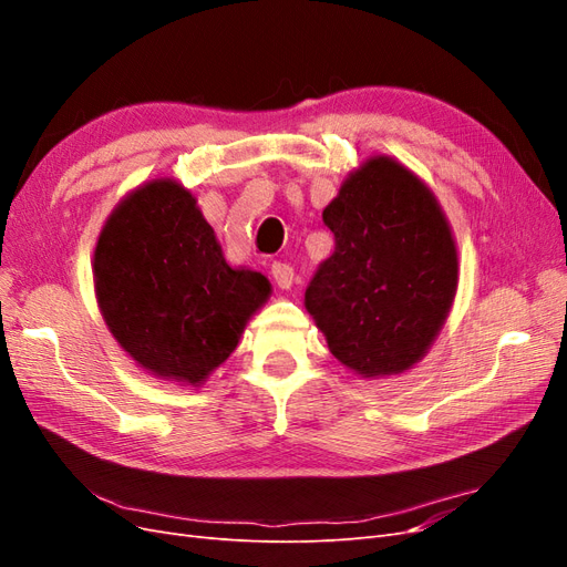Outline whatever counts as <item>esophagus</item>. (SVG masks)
Returning <instances> with one entry per match:
<instances>
[{
  "mask_svg": "<svg viewBox=\"0 0 567 567\" xmlns=\"http://www.w3.org/2000/svg\"><path fill=\"white\" fill-rule=\"evenodd\" d=\"M271 277L274 281H277L279 288H290V284H293V267H290L288 262H274L271 265Z\"/></svg>",
  "mask_w": 567,
  "mask_h": 567,
  "instance_id": "obj_1",
  "label": "esophagus"
}]
</instances>
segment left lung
I'll use <instances>...</instances> for the list:
<instances>
[{"label":"left lung","instance_id":"8db88e82","mask_svg":"<svg viewBox=\"0 0 567 567\" xmlns=\"http://www.w3.org/2000/svg\"><path fill=\"white\" fill-rule=\"evenodd\" d=\"M331 257L305 307L338 362L362 375L414 367L456 293V246L435 196L390 158H371L326 205Z\"/></svg>","mask_w":567,"mask_h":567}]
</instances>
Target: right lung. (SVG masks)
<instances>
[{
  "label": "right lung",
  "instance_id": "right-lung-1",
  "mask_svg": "<svg viewBox=\"0 0 567 567\" xmlns=\"http://www.w3.org/2000/svg\"><path fill=\"white\" fill-rule=\"evenodd\" d=\"M99 307L144 369L198 385L236 350L269 281L231 269L194 196L156 179L117 205L94 252Z\"/></svg>",
  "mask_w": 567,
  "mask_h": 567
}]
</instances>
